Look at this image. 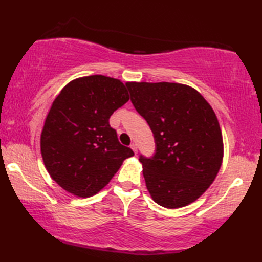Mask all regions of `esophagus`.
I'll list each match as a JSON object with an SVG mask.
<instances>
[{
	"instance_id": "esophagus-1",
	"label": "esophagus",
	"mask_w": 262,
	"mask_h": 262,
	"mask_svg": "<svg viewBox=\"0 0 262 262\" xmlns=\"http://www.w3.org/2000/svg\"><path fill=\"white\" fill-rule=\"evenodd\" d=\"M131 149H132V150L133 151H135V154H137L138 152V147H137V145H136V143H131Z\"/></svg>"
}]
</instances>
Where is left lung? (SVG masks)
Here are the masks:
<instances>
[{"instance_id":"obj_1","label":"left lung","mask_w":262,"mask_h":262,"mask_svg":"<svg viewBox=\"0 0 262 262\" xmlns=\"http://www.w3.org/2000/svg\"><path fill=\"white\" fill-rule=\"evenodd\" d=\"M131 101L156 141L152 158L140 156L152 200L176 209L205 193L224 157L220 122L198 90L175 82H126Z\"/></svg>"}]
</instances>
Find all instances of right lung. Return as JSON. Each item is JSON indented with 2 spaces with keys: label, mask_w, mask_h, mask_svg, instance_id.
Listing matches in <instances>:
<instances>
[{
  "label": "right lung",
  "mask_w": 262,
  "mask_h": 262,
  "mask_svg": "<svg viewBox=\"0 0 262 262\" xmlns=\"http://www.w3.org/2000/svg\"><path fill=\"white\" fill-rule=\"evenodd\" d=\"M130 96L119 79L95 74L72 80L53 101L40 135V151L51 178L78 198L97 194L124 159L110 117Z\"/></svg>",
  "instance_id": "add662e5"
}]
</instances>
